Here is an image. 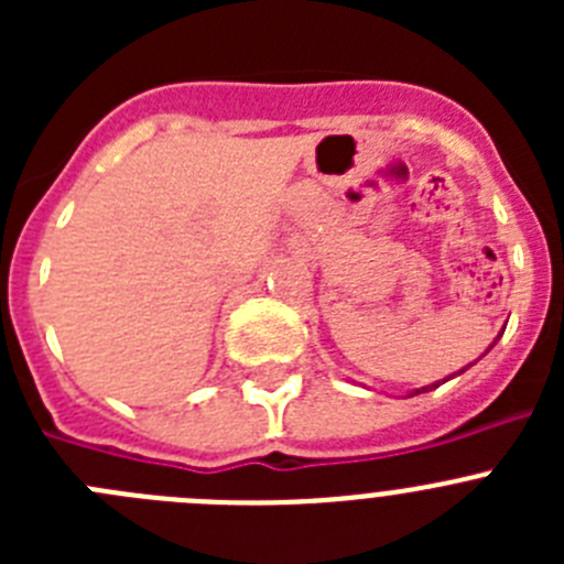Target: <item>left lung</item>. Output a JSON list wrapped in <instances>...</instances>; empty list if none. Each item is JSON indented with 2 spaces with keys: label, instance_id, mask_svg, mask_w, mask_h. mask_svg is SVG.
I'll return each mask as SVG.
<instances>
[{
  "label": "left lung",
  "instance_id": "left-lung-1",
  "mask_svg": "<svg viewBox=\"0 0 564 564\" xmlns=\"http://www.w3.org/2000/svg\"><path fill=\"white\" fill-rule=\"evenodd\" d=\"M463 370H466V367H463ZM460 370V372H463ZM460 372H457V376H460ZM443 381H449V378H443ZM443 381H437V383H430V387H421V390H412L410 395H421V392H430V390H435V387H441Z\"/></svg>",
  "mask_w": 564,
  "mask_h": 564
}]
</instances>
